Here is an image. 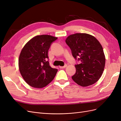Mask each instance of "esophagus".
Returning a JSON list of instances; mask_svg holds the SVG:
<instances>
[{
	"label": "esophagus",
	"instance_id": "1",
	"mask_svg": "<svg viewBox=\"0 0 121 121\" xmlns=\"http://www.w3.org/2000/svg\"><path fill=\"white\" fill-rule=\"evenodd\" d=\"M67 67V65L65 64V65H64V66H60L59 67L60 69H64V68H66Z\"/></svg>",
	"mask_w": 121,
	"mask_h": 121
}]
</instances>
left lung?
<instances>
[{"label": "left lung", "instance_id": "1", "mask_svg": "<svg viewBox=\"0 0 121 121\" xmlns=\"http://www.w3.org/2000/svg\"><path fill=\"white\" fill-rule=\"evenodd\" d=\"M65 43L75 60L80 61L79 64L75 65L76 71L72 79L82 87L96 83L102 75L105 63L99 42L92 35L76 33L68 36Z\"/></svg>", "mask_w": 121, "mask_h": 121}]
</instances>
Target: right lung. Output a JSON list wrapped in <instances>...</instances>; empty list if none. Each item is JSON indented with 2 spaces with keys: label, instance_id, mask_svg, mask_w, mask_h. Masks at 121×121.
Masks as SVG:
<instances>
[{
  "label": "right lung",
  "instance_id": "1",
  "mask_svg": "<svg viewBox=\"0 0 121 121\" xmlns=\"http://www.w3.org/2000/svg\"><path fill=\"white\" fill-rule=\"evenodd\" d=\"M57 39L48 35L36 36L26 44L19 59V70L29 85L41 88L52 81L57 69L50 66L48 52Z\"/></svg>",
  "mask_w": 121,
  "mask_h": 121
}]
</instances>
